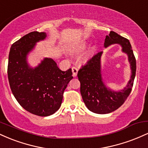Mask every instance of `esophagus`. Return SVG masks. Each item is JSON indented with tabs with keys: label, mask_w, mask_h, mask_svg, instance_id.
Segmentation results:
<instances>
[{
	"label": "esophagus",
	"mask_w": 148,
	"mask_h": 148,
	"mask_svg": "<svg viewBox=\"0 0 148 148\" xmlns=\"http://www.w3.org/2000/svg\"><path fill=\"white\" fill-rule=\"evenodd\" d=\"M72 74L74 77H76L77 76V73H78V69L75 67H73L72 68Z\"/></svg>",
	"instance_id": "obj_1"
}]
</instances>
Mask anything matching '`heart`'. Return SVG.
Returning a JSON list of instances; mask_svg holds the SVG:
<instances>
[{
    "instance_id": "heart-1",
    "label": "heart",
    "mask_w": 148,
    "mask_h": 148,
    "mask_svg": "<svg viewBox=\"0 0 148 148\" xmlns=\"http://www.w3.org/2000/svg\"><path fill=\"white\" fill-rule=\"evenodd\" d=\"M86 45H87V42H86V41H82L79 44L78 48L79 49H84L85 47H86Z\"/></svg>"
}]
</instances>
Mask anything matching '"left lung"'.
<instances>
[{"label":"left lung","instance_id":"1","mask_svg":"<svg viewBox=\"0 0 148 148\" xmlns=\"http://www.w3.org/2000/svg\"><path fill=\"white\" fill-rule=\"evenodd\" d=\"M113 45H119L122 52L127 56L131 69L130 79L125 88L114 90L106 86L101 74V56L100 51L80 69L78 78L81 83V96L88 110L97 114H106L118 109L130 95L136 76V64L130 41L113 31L106 35L104 48Z\"/></svg>","mask_w":148,"mask_h":148}]
</instances>
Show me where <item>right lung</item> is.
I'll use <instances>...</instances> for the list:
<instances>
[{"label": "right lung", "instance_id": "obj_1", "mask_svg": "<svg viewBox=\"0 0 148 148\" xmlns=\"http://www.w3.org/2000/svg\"><path fill=\"white\" fill-rule=\"evenodd\" d=\"M47 33L31 32L10 48L8 74L10 88L21 106L39 116H49L60 108L63 92L73 79L72 69L60 70L51 58H45L35 67L28 63L30 53Z\"/></svg>", "mask_w": 148, "mask_h": 148}]
</instances>
